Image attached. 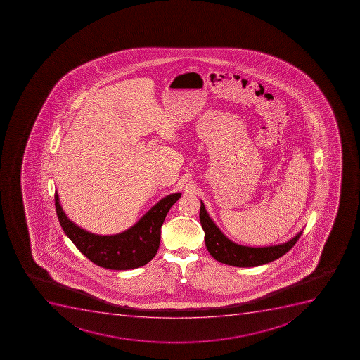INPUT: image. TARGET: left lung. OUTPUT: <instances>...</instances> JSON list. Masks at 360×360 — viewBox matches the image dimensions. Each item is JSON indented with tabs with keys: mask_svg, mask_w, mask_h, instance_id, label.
I'll return each mask as SVG.
<instances>
[{
	"mask_svg": "<svg viewBox=\"0 0 360 360\" xmlns=\"http://www.w3.org/2000/svg\"><path fill=\"white\" fill-rule=\"evenodd\" d=\"M200 220L202 229L205 233V245L210 255L220 263L235 267H255L278 259L294 247L303 233L302 229L298 234L285 243L269 247H248L235 243L220 231L219 227L210 218L202 200Z\"/></svg>",
	"mask_w": 360,
	"mask_h": 360,
	"instance_id": "obj_1",
	"label": "left lung"
}]
</instances>
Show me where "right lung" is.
I'll return each instance as SVG.
<instances>
[{
	"label": "right lung",
	"instance_id": "obj_1",
	"mask_svg": "<svg viewBox=\"0 0 360 360\" xmlns=\"http://www.w3.org/2000/svg\"><path fill=\"white\" fill-rule=\"evenodd\" d=\"M180 197L181 193L167 195L141 217L135 225L113 235L94 234L70 220L60 205L57 191L55 207L63 231L82 255L100 267L126 271L144 266L156 256L166 214Z\"/></svg>",
	"mask_w": 360,
	"mask_h": 360
}]
</instances>
